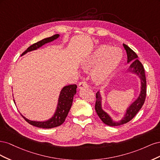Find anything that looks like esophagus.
<instances>
[{"mask_svg": "<svg viewBox=\"0 0 160 160\" xmlns=\"http://www.w3.org/2000/svg\"><path fill=\"white\" fill-rule=\"evenodd\" d=\"M88 88V85L85 81L80 82L79 85H78V88L79 89H82L83 88Z\"/></svg>", "mask_w": 160, "mask_h": 160, "instance_id": "esophagus-1", "label": "esophagus"}]
</instances>
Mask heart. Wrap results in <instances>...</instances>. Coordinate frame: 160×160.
Segmentation results:
<instances>
[{
  "label": "heart",
  "instance_id": "heart-1",
  "mask_svg": "<svg viewBox=\"0 0 160 160\" xmlns=\"http://www.w3.org/2000/svg\"><path fill=\"white\" fill-rule=\"evenodd\" d=\"M123 59V52L118 47L101 45L82 62V68L91 73L92 80L96 84L103 85L111 79Z\"/></svg>",
  "mask_w": 160,
  "mask_h": 160
}]
</instances>
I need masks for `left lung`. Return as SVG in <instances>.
I'll return each mask as SVG.
<instances>
[{
	"instance_id": "obj_1",
	"label": "left lung",
	"mask_w": 160,
	"mask_h": 160,
	"mask_svg": "<svg viewBox=\"0 0 160 160\" xmlns=\"http://www.w3.org/2000/svg\"><path fill=\"white\" fill-rule=\"evenodd\" d=\"M124 49L126 51L128 56V63H131L128 69V72L136 75L140 79L141 87H140V93L133 102L129 105L127 108L125 113L122 119L118 121H115L111 116L103 109L102 108V97L98 91L96 93V103H95V111L98 113L99 118L102 122L109 126H118L129 122L132 120L138 113V111L141 109L145 102L146 97V78L145 75V71L143 67L138 59L137 55L132 49L125 44H123Z\"/></svg>"
}]
</instances>
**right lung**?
Here are the masks:
<instances>
[{"mask_svg":"<svg viewBox=\"0 0 160 160\" xmlns=\"http://www.w3.org/2000/svg\"><path fill=\"white\" fill-rule=\"evenodd\" d=\"M60 37L59 34L53 35L51 37H48L44 38L40 41H38L35 44L30 46L28 49L22 52L21 56L25 55L28 52H31L32 51L37 50L39 49L40 47L43 46L47 43L51 42L57 39ZM77 93V85H69L63 87L60 91V94L58 99V103L57 105V108L55 111L52 117L43 122H37V121H32L28 119L25 117H22L25 119L27 122L30 123L31 125L37 128H44V129H49L52 128H56L59 126L61 124L63 123L65 120L67 118V115L69 113V111L71 108L72 103V100H73V97ZM14 100V102L15 103V101Z\"/></svg>","mask_w":160,"mask_h":160,"instance_id":"add662e5","label":"right lung"}]
</instances>
